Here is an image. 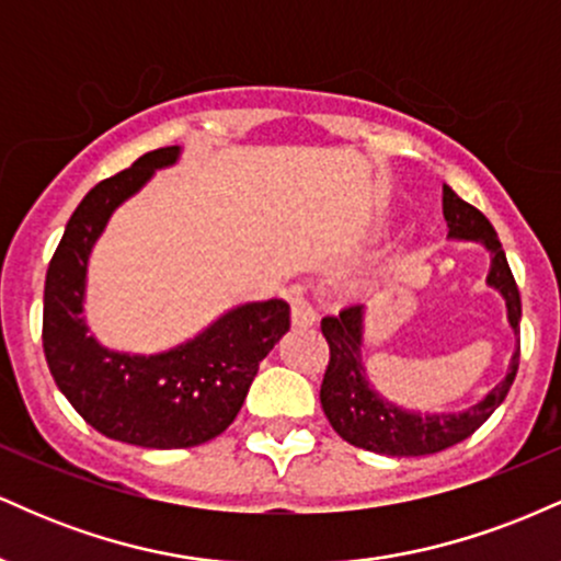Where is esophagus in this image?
Instances as JSON below:
<instances>
[{
	"label": "esophagus",
	"mask_w": 561,
	"mask_h": 561,
	"mask_svg": "<svg viewBox=\"0 0 561 561\" xmlns=\"http://www.w3.org/2000/svg\"><path fill=\"white\" fill-rule=\"evenodd\" d=\"M289 308H293V324L295 327L317 324V319H319L317 306H313L311 298H308L300 287L289 289Z\"/></svg>",
	"instance_id": "obj_1"
}]
</instances>
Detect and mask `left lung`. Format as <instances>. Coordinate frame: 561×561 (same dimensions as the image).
<instances>
[{
	"label": "left lung",
	"instance_id": "obj_1",
	"mask_svg": "<svg viewBox=\"0 0 561 561\" xmlns=\"http://www.w3.org/2000/svg\"><path fill=\"white\" fill-rule=\"evenodd\" d=\"M443 216L448 221L450 237L478 240L491 250L493 266L488 274V285L504 295L508 324L514 327V332H519L523 300H519L517 282L508 268L506 253L493 224L446 184H443ZM362 319L364 306H347L337 317L321 319V334L330 345V364H327L319 392L321 409H324L334 433L356 448L385 456H427L446 450L467 440L504 403L506 392L517 377L519 347L514 351L508 375L478 405L461 411V414H411L390 401H382L369 388L362 364Z\"/></svg>",
	"mask_w": 561,
	"mask_h": 561
}]
</instances>
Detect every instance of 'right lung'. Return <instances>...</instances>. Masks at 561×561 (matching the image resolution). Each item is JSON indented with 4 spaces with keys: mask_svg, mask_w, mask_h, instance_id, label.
Here are the masks:
<instances>
[{
    "mask_svg": "<svg viewBox=\"0 0 561 561\" xmlns=\"http://www.w3.org/2000/svg\"><path fill=\"white\" fill-rule=\"evenodd\" d=\"M176 158L179 147L145 152L89 190L44 282L42 343L57 388L96 433L141 448H192L221 435L240 414L259 364L289 330V306L274 298L234 308L158 356L107 351L87 334L81 302L94 240L113 210Z\"/></svg>",
    "mask_w": 561,
    "mask_h": 561,
    "instance_id": "right-lung-1",
    "label": "right lung"
}]
</instances>
